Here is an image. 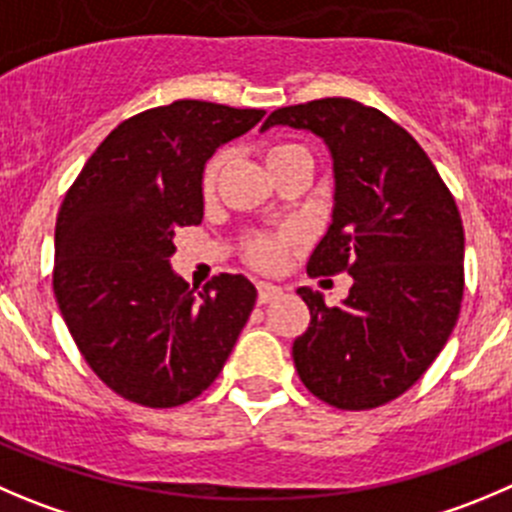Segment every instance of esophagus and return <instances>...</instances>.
Masks as SVG:
<instances>
[{
    "label": "esophagus",
    "mask_w": 512,
    "mask_h": 512,
    "mask_svg": "<svg viewBox=\"0 0 512 512\" xmlns=\"http://www.w3.org/2000/svg\"><path fill=\"white\" fill-rule=\"evenodd\" d=\"M281 294H284V291H281L279 286H274V284H259V304H271V301L279 299Z\"/></svg>",
    "instance_id": "esophagus-1"
}]
</instances>
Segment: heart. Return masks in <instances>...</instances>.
<instances>
[{
	"label": "heart",
	"mask_w": 512,
	"mask_h": 512,
	"mask_svg": "<svg viewBox=\"0 0 512 512\" xmlns=\"http://www.w3.org/2000/svg\"><path fill=\"white\" fill-rule=\"evenodd\" d=\"M304 145L299 143H274L266 150V163L269 168H279L284 160H289L291 155L304 153ZM226 165V153H216L208 158V163L203 165L201 173V191L203 196H211L218 186V178H221V170ZM296 241L294 228H279V231H253L243 238V256L251 266L264 271L279 269L281 261H284L286 251H289L291 243Z\"/></svg>",
	"instance_id": "obj_1"
}]
</instances>
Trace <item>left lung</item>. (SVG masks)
<instances>
[{
    "label": "left lung",
    "instance_id": "8db88e82",
    "mask_svg": "<svg viewBox=\"0 0 512 512\" xmlns=\"http://www.w3.org/2000/svg\"><path fill=\"white\" fill-rule=\"evenodd\" d=\"M271 125L311 130L334 158V221L311 253L309 276L347 271L342 306L299 289L309 329L296 372L337 410H374L405 394L445 347L465 291V233L450 188L402 125L377 107L324 97L279 107Z\"/></svg>",
    "mask_w": 512,
    "mask_h": 512
}]
</instances>
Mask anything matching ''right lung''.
Here are the masks:
<instances>
[{
	"label": "right lung",
	"instance_id": "add662e5",
	"mask_svg": "<svg viewBox=\"0 0 512 512\" xmlns=\"http://www.w3.org/2000/svg\"><path fill=\"white\" fill-rule=\"evenodd\" d=\"M264 110L175 100L123 120L82 165L55 226L52 289L92 372L135 405H186L213 384L256 304L241 274L193 291L173 236L203 218L201 173Z\"/></svg>",
	"mask_w": 512,
	"mask_h": 512
}]
</instances>
